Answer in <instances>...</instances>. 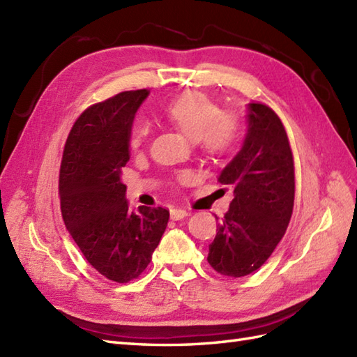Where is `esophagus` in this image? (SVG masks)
<instances>
[{"mask_svg":"<svg viewBox=\"0 0 357 357\" xmlns=\"http://www.w3.org/2000/svg\"><path fill=\"white\" fill-rule=\"evenodd\" d=\"M187 216H188V213L185 210H182V208H173V210H170V218L173 220H181V219H184Z\"/></svg>","mask_w":357,"mask_h":357,"instance_id":"1","label":"esophagus"}]
</instances>
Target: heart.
I'll list each match as a JSON object with an SVG mask.
<instances>
[{
  "label": "heart",
  "instance_id": "obj_1",
  "mask_svg": "<svg viewBox=\"0 0 357 357\" xmlns=\"http://www.w3.org/2000/svg\"><path fill=\"white\" fill-rule=\"evenodd\" d=\"M164 117L188 139L196 141L210 160L222 158L234 151L238 141V123L233 115L222 114L220 106L199 91H188L173 98L164 107ZM149 134L146 123L132 129L129 146L137 151Z\"/></svg>",
  "mask_w": 357,
  "mask_h": 357
}]
</instances>
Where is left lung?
I'll use <instances>...</instances> for the list:
<instances>
[{"mask_svg": "<svg viewBox=\"0 0 357 357\" xmlns=\"http://www.w3.org/2000/svg\"><path fill=\"white\" fill-rule=\"evenodd\" d=\"M243 146L219 182L234 199L218 225L208 263L225 277H245L259 269L283 238L295 197L294 156L278 115L261 103L248 105Z\"/></svg>", "mask_w": 357, "mask_h": 357, "instance_id": "obj_1", "label": "left lung"}]
</instances>
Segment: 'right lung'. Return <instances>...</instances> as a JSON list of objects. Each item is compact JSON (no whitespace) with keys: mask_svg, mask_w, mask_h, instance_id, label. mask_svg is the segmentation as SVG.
Listing matches in <instances>:
<instances>
[{"mask_svg":"<svg viewBox=\"0 0 357 357\" xmlns=\"http://www.w3.org/2000/svg\"><path fill=\"white\" fill-rule=\"evenodd\" d=\"M147 96L124 91L89 106L71 128L61 162L65 227L91 266L117 283L143 273L170 216L162 206L132 210L121 182L132 123Z\"/></svg>","mask_w":357,"mask_h":357,"instance_id":"1","label":"right lung"}]
</instances>
